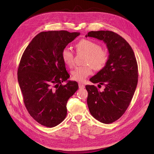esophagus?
Returning a JSON list of instances; mask_svg holds the SVG:
<instances>
[{
  "mask_svg": "<svg viewBox=\"0 0 154 154\" xmlns=\"http://www.w3.org/2000/svg\"><path fill=\"white\" fill-rule=\"evenodd\" d=\"M79 88H81V89H82V88H85V85L82 83L79 82Z\"/></svg>",
  "mask_w": 154,
  "mask_h": 154,
  "instance_id": "34e87169",
  "label": "esophagus"
}]
</instances>
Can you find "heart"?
<instances>
[{
	"label": "heart",
	"instance_id": "obj_1",
	"mask_svg": "<svg viewBox=\"0 0 154 154\" xmlns=\"http://www.w3.org/2000/svg\"><path fill=\"white\" fill-rule=\"evenodd\" d=\"M79 52L87 54L85 66H77L71 71L72 78L79 82H82L92 74V67L96 70H100L106 67L109 60L108 54L103 50L100 45L88 39H82L76 44ZM61 56L63 62L69 67L74 64V55L69 48L66 47L62 51ZM91 64L92 66L89 65Z\"/></svg>",
	"mask_w": 154,
	"mask_h": 154
}]
</instances>
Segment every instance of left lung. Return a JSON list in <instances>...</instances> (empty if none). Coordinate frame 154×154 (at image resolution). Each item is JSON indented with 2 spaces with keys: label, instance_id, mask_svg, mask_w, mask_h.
I'll use <instances>...</instances> for the list:
<instances>
[{
  "label": "left lung",
  "instance_id": "obj_1",
  "mask_svg": "<svg viewBox=\"0 0 154 154\" xmlns=\"http://www.w3.org/2000/svg\"><path fill=\"white\" fill-rule=\"evenodd\" d=\"M86 37L103 40L109 51L106 67L90 79L98 86L85 85L87 100L91 115L103 124L115 122L122 116L130 104L138 82V66L134 52L126 40L114 32L91 31Z\"/></svg>",
  "mask_w": 154,
  "mask_h": 154
}]
</instances>
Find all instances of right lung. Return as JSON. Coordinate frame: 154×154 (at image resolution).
I'll return each mask as SVG.
<instances>
[{"mask_svg":"<svg viewBox=\"0 0 154 154\" xmlns=\"http://www.w3.org/2000/svg\"><path fill=\"white\" fill-rule=\"evenodd\" d=\"M79 32H41L24 51L17 71L25 106L33 119L47 127L60 124L67 116V102L77 91L70 77L61 52ZM66 81L64 86L61 82Z\"/></svg>","mask_w":154,"mask_h":154,"instance_id":"obj_1","label":"right lung"}]
</instances>
